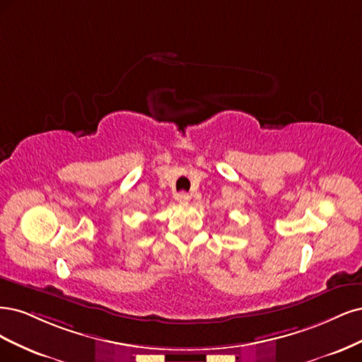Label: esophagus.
<instances>
[{"instance_id": "esophagus-1", "label": "esophagus", "mask_w": 362, "mask_h": 362, "mask_svg": "<svg viewBox=\"0 0 362 362\" xmlns=\"http://www.w3.org/2000/svg\"><path fill=\"white\" fill-rule=\"evenodd\" d=\"M176 200H177L179 203H188V202L191 200V195H189L188 192H179V194L176 195Z\"/></svg>"}]
</instances>
